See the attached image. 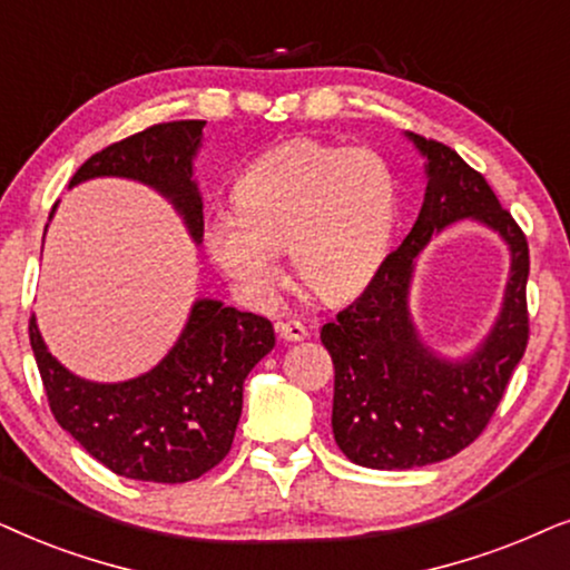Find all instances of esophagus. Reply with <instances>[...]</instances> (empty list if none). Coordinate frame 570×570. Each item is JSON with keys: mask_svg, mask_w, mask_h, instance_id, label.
<instances>
[{"mask_svg": "<svg viewBox=\"0 0 570 570\" xmlns=\"http://www.w3.org/2000/svg\"><path fill=\"white\" fill-rule=\"evenodd\" d=\"M276 333L284 341H305L307 338V328L299 321H284L276 325Z\"/></svg>", "mask_w": 570, "mask_h": 570, "instance_id": "esophagus-1", "label": "esophagus"}]
</instances>
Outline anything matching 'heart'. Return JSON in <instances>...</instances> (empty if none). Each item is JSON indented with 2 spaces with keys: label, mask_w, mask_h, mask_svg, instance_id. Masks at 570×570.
I'll return each instance as SVG.
<instances>
[{
  "label": "heart",
  "mask_w": 570,
  "mask_h": 570,
  "mask_svg": "<svg viewBox=\"0 0 570 570\" xmlns=\"http://www.w3.org/2000/svg\"><path fill=\"white\" fill-rule=\"evenodd\" d=\"M399 187L370 148L292 140L268 150L237 185V208L206 224L214 261L265 297L278 281V253L292 249L297 278L323 299L352 297L389 255Z\"/></svg>",
  "instance_id": "heart-1"
}]
</instances>
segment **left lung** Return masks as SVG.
<instances>
[{
	"mask_svg": "<svg viewBox=\"0 0 570 570\" xmlns=\"http://www.w3.org/2000/svg\"><path fill=\"white\" fill-rule=\"evenodd\" d=\"M428 158L420 216L352 305L321 331L333 381V438L354 464L412 469L456 456L488 428L529 344V245L492 187L456 150L409 132ZM474 217L507 239L512 278L504 309L483 346L466 361H440L407 315L413 261L435 230Z\"/></svg>",
	"mask_w": 570,
	"mask_h": 570,
	"instance_id": "obj_1",
	"label": "left lung"
}]
</instances>
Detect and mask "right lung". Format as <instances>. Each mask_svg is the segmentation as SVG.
I'll list each match as a JSON object with an SVG mask.
<instances>
[{
    "label": "right lung",
    "instance_id": "1",
    "mask_svg": "<svg viewBox=\"0 0 570 570\" xmlns=\"http://www.w3.org/2000/svg\"><path fill=\"white\" fill-rule=\"evenodd\" d=\"M203 127V119L161 121L111 142L75 171L70 187L94 177L138 179L169 197L200 242L203 200L193 158ZM28 333L59 428L114 474L161 484L197 480L222 464L237 432L245 377L276 346L268 317L197 299L179 341L150 373L90 383L51 356L36 317Z\"/></svg>",
    "mask_w": 570,
    "mask_h": 570
}]
</instances>
